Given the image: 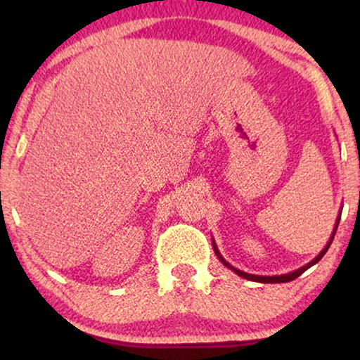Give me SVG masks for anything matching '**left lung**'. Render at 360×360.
I'll return each instance as SVG.
<instances>
[{
  "instance_id": "8db88e82",
  "label": "left lung",
  "mask_w": 360,
  "mask_h": 360,
  "mask_svg": "<svg viewBox=\"0 0 360 360\" xmlns=\"http://www.w3.org/2000/svg\"><path fill=\"white\" fill-rule=\"evenodd\" d=\"M339 219H341V214L338 216V219H336V224H334V229H333V234H331V238H329V240H328V244L324 245V249L321 250V252H319L316 257H314L313 260H309L308 264H304L303 267H300V269H297V270H293V272H288V274H282V275H254V274H248V272H243V270H239V269H236V267H233V265H231L229 262H226V260L223 259V255H221V252L218 250V245H216V243H214V239H213V249H214V254L218 255V259H219V262L223 264V265H226V267L228 269H231L233 270V272L236 274V275H239V277H243V278H248V280H252V282H260V283H285V282H292V280H295L297 277H300V275H302L304 270H308L309 267H311V265H314V264H318L319 260L323 259V255L328 252V249H329V245H331V243H333V239H334V234H336V229H338V224H339Z\"/></svg>"
}]
</instances>
